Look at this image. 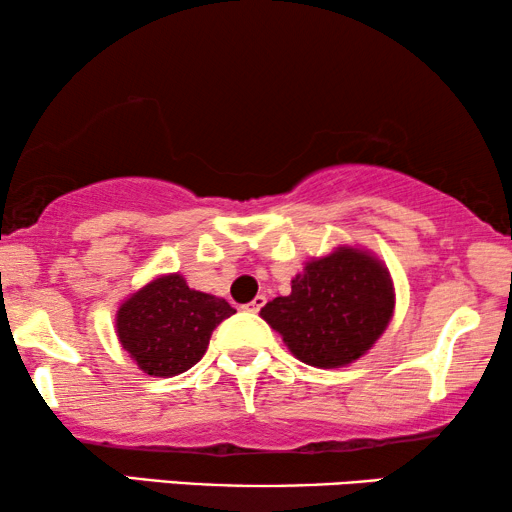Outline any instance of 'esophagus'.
<instances>
[{"label":"esophagus","mask_w":512,"mask_h":512,"mask_svg":"<svg viewBox=\"0 0 512 512\" xmlns=\"http://www.w3.org/2000/svg\"><path fill=\"white\" fill-rule=\"evenodd\" d=\"M263 305H265V296H256L247 307H244V310H247V312H258Z\"/></svg>","instance_id":"esophagus-1"}]
</instances>
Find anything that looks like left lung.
<instances>
[{
  "mask_svg": "<svg viewBox=\"0 0 512 512\" xmlns=\"http://www.w3.org/2000/svg\"><path fill=\"white\" fill-rule=\"evenodd\" d=\"M394 307V279L382 258L361 244H338L310 258L289 296L270 300L261 317L298 361L345 368L382 338Z\"/></svg>",
  "mask_w": 512,
  "mask_h": 512,
  "instance_id": "1",
  "label": "left lung"
}]
</instances>
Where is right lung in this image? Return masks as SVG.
<instances>
[{
	"label": "right lung",
	"mask_w": 512,
	"mask_h": 512,
	"mask_svg": "<svg viewBox=\"0 0 512 512\" xmlns=\"http://www.w3.org/2000/svg\"><path fill=\"white\" fill-rule=\"evenodd\" d=\"M235 314L226 300L195 291L179 272L156 275L116 310V335L132 363L151 377H174L207 352L212 331Z\"/></svg>",
	"instance_id": "right-lung-1"
}]
</instances>
